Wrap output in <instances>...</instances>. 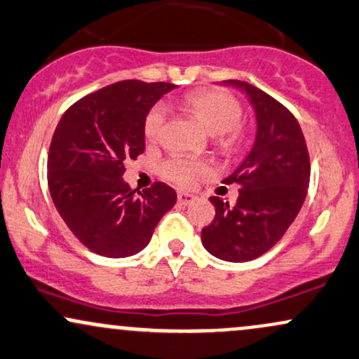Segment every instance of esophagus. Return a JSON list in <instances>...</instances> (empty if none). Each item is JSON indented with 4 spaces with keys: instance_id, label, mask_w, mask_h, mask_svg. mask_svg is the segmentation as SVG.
<instances>
[{
    "instance_id": "34e87169",
    "label": "esophagus",
    "mask_w": 359,
    "mask_h": 359,
    "mask_svg": "<svg viewBox=\"0 0 359 359\" xmlns=\"http://www.w3.org/2000/svg\"><path fill=\"white\" fill-rule=\"evenodd\" d=\"M177 198H179V204L180 205H191V204H194V202L197 201V197L194 196V194H187V192H179V196H177Z\"/></svg>"
}]
</instances>
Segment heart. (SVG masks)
Instances as JSON below:
<instances>
[{
	"instance_id": "b5f03b06",
	"label": "heart",
	"mask_w": 359,
	"mask_h": 359,
	"mask_svg": "<svg viewBox=\"0 0 359 359\" xmlns=\"http://www.w3.org/2000/svg\"><path fill=\"white\" fill-rule=\"evenodd\" d=\"M184 107L196 115L210 135L217 137L232 132L241 118V105L231 93L224 90H198L184 98ZM165 107L157 105L149 111L145 118L144 132L147 140H157L161 135ZM236 142V133H231L224 145H232ZM205 170L204 163H197L189 158L175 157L163 165V174L180 185H191L198 174Z\"/></svg>"
}]
</instances>
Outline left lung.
Here are the masks:
<instances>
[{"label": "left lung", "instance_id": "1", "mask_svg": "<svg viewBox=\"0 0 359 359\" xmlns=\"http://www.w3.org/2000/svg\"><path fill=\"white\" fill-rule=\"evenodd\" d=\"M245 95L256 135L241 165L224 179L239 184L234 207L210 197L215 217L202 229V244L227 262L252 261L278 243L294 222L309 187V154L294 115L278 100L239 80H226Z\"/></svg>", "mask_w": 359, "mask_h": 359}]
</instances>
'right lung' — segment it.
I'll return each mask as SVG.
<instances>
[{
    "label": "right lung",
    "mask_w": 359,
    "mask_h": 359,
    "mask_svg": "<svg viewBox=\"0 0 359 359\" xmlns=\"http://www.w3.org/2000/svg\"><path fill=\"white\" fill-rule=\"evenodd\" d=\"M174 83L118 81L86 95L65 111L48 152V189L68 229L105 257L147 248L162 215L177 202L167 184L144 192L123 180L125 162L145 150L149 111Z\"/></svg>",
    "instance_id": "right-lung-1"
}]
</instances>
